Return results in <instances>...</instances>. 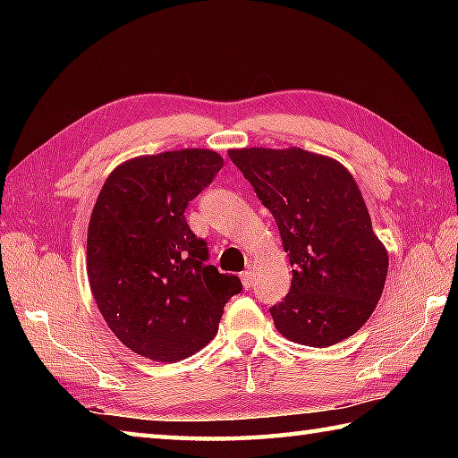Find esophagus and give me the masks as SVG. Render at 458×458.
Segmentation results:
<instances>
[{"label": "esophagus", "mask_w": 458, "mask_h": 458, "mask_svg": "<svg viewBox=\"0 0 458 458\" xmlns=\"http://www.w3.org/2000/svg\"><path fill=\"white\" fill-rule=\"evenodd\" d=\"M240 279H242V285H244L246 289H250L251 285H254V276H251V271H250V269L242 271V274H240Z\"/></svg>", "instance_id": "1"}]
</instances>
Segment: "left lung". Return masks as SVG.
Returning <instances> with one entry per match:
<instances>
[{"mask_svg": "<svg viewBox=\"0 0 458 458\" xmlns=\"http://www.w3.org/2000/svg\"><path fill=\"white\" fill-rule=\"evenodd\" d=\"M228 155L274 214L293 267L289 293L269 309L276 328L320 348L352 336L372 317L390 261L352 174L301 148Z\"/></svg>", "mask_w": 458, "mask_h": 458, "instance_id": "1", "label": "left lung"}]
</instances>
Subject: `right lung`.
I'll return each instance as SVG.
<instances>
[{
    "label": "right lung",
    "mask_w": 458,
    "mask_h": 458,
    "mask_svg": "<svg viewBox=\"0 0 458 458\" xmlns=\"http://www.w3.org/2000/svg\"><path fill=\"white\" fill-rule=\"evenodd\" d=\"M224 159L212 149L140 155L118 165L92 208L86 271L96 305L120 343L155 362H179L218 333L236 276L207 266V242L184 208Z\"/></svg>",
    "instance_id": "add662e5"
}]
</instances>
